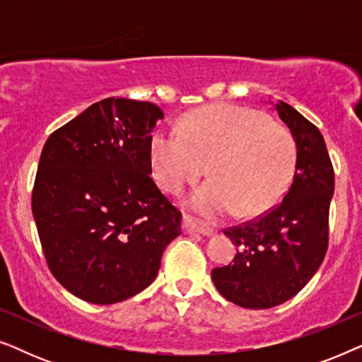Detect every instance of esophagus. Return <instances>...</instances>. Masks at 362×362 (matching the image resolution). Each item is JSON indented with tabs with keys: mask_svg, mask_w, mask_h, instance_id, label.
Returning <instances> with one entry per match:
<instances>
[{
	"mask_svg": "<svg viewBox=\"0 0 362 362\" xmlns=\"http://www.w3.org/2000/svg\"><path fill=\"white\" fill-rule=\"evenodd\" d=\"M182 230H185L186 234H201V235H212V234H214V230L209 229V227L199 226L189 216L182 217Z\"/></svg>",
	"mask_w": 362,
	"mask_h": 362,
	"instance_id": "1",
	"label": "esophagus"
}]
</instances>
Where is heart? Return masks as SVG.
<instances>
[{
    "instance_id": "b5f03b06",
    "label": "heart",
    "mask_w": 362,
    "mask_h": 362,
    "mask_svg": "<svg viewBox=\"0 0 362 362\" xmlns=\"http://www.w3.org/2000/svg\"><path fill=\"white\" fill-rule=\"evenodd\" d=\"M148 155L153 177L173 194L199 180L207 163L211 180L185 202L206 221L235 211L240 217L264 214L285 192L295 166L288 132L234 103L191 112L180 130L158 128L148 143Z\"/></svg>"
}]
</instances>
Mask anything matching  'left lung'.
<instances>
[{
    "label": "left lung",
    "instance_id": "obj_1",
    "mask_svg": "<svg viewBox=\"0 0 362 362\" xmlns=\"http://www.w3.org/2000/svg\"><path fill=\"white\" fill-rule=\"evenodd\" d=\"M296 146L293 181L275 209L224 234L237 247L234 264L212 270L226 300L267 310L293 298L320 269L328 249L334 171L325 138L288 103H274Z\"/></svg>",
    "mask_w": 362,
    "mask_h": 362
}]
</instances>
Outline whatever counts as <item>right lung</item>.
<instances>
[{
	"instance_id": "obj_1",
	"label": "right lung",
	"mask_w": 362,
	"mask_h": 362,
	"mask_svg": "<svg viewBox=\"0 0 362 362\" xmlns=\"http://www.w3.org/2000/svg\"><path fill=\"white\" fill-rule=\"evenodd\" d=\"M161 108L103 98L47 138L33 216L52 275L77 298L113 305L156 279L181 212L150 177Z\"/></svg>"
}]
</instances>
